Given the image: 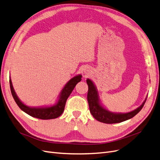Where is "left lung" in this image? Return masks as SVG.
Listing matches in <instances>:
<instances>
[{
    "instance_id": "left-lung-1",
    "label": "left lung",
    "mask_w": 160,
    "mask_h": 160,
    "mask_svg": "<svg viewBox=\"0 0 160 160\" xmlns=\"http://www.w3.org/2000/svg\"><path fill=\"white\" fill-rule=\"evenodd\" d=\"M88 85V102L89 103V110L91 114L97 120L106 124H114L121 122L125 120L134 117L137 114L139 113L146 102V100L140 107L137 109L126 114H114L105 110L100 104L98 101V93L96 87L93 82L90 79L87 80Z\"/></svg>"
}]
</instances>
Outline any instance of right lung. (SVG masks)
<instances>
[{
	"label": "right lung",
	"instance_id": "obj_1",
	"mask_svg": "<svg viewBox=\"0 0 160 160\" xmlns=\"http://www.w3.org/2000/svg\"><path fill=\"white\" fill-rule=\"evenodd\" d=\"M81 80V75H77L73 77L68 82L65 87L62 89L61 94L59 98L58 103L55 106L48 107V108H32L28 107L21 102L19 98H17L15 91L12 88V83L11 79L9 80L10 83V88L12 97L18 106L21 110L25 112L29 116L34 118H37L42 120H48V119H54L57 118L62 114L64 110V106L66 104V102L67 98L70 96L73 89L75 88V85L79 83Z\"/></svg>",
	"mask_w": 160,
	"mask_h": 160
}]
</instances>
